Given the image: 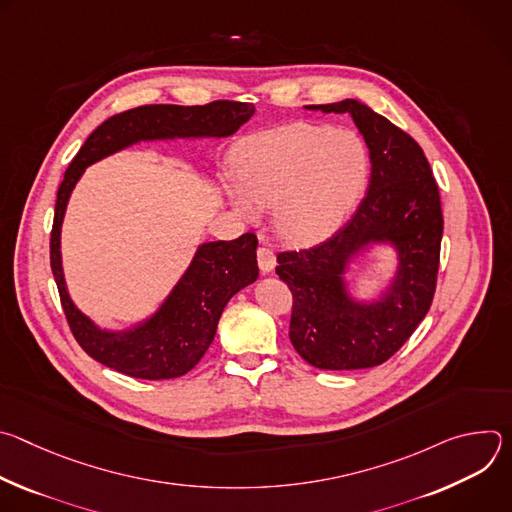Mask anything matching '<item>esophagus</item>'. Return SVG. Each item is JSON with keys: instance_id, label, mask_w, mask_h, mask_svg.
I'll use <instances>...</instances> for the list:
<instances>
[{"instance_id": "1", "label": "esophagus", "mask_w": 512, "mask_h": 512, "mask_svg": "<svg viewBox=\"0 0 512 512\" xmlns=\"http://www.w3.org/2000/svg\"><path fill=\"white\" fill-rule=\"evenodd\" d=\"M257 263H259V269H261L263 273H271V271L275 269V265H277L275 253H273L271 249H267V247H259V251H257Z\"/></svg>"}]
</instances>
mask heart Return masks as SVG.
<instances>
[{
  "label": "heart",
  "instance_id": "obj_1",
  "mask_svg": "<svg viewBox=\"0 0 512 512\" xmlns=\"http://www.w3.org/2000/svg\"><path fill=\"white\" fill-rule=\"evenodd\" d=\"M237 184L227 186L235 210L255 221L275 208L277 235L316 245L338 233L356 210L371 174L364 139L350 129L289 123L243 139L233 152Z\"/></svg>",
  "mask_w": 512,
  "mask_h": 512
}]
</instances>
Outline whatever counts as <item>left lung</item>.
Listing matches in <instances>:
<instances>
[{
    "label": "left lung",
    "instance_id": "obj_1",
    "mask_svg": "<svg viewBox=\"0 0 512 512\" xmlns=\"http://www.w3.org/2000/svg\"><path fill=\"white\" fill-rule=\"evenodd\" d=\"M310 111L352 117L371 154V184L334 237L277 255V275L294 296L289 340L316 369H371L391 358L425 318L440 267L444 216L440 190L417 141L356 99ZM383 246L396 269L375 297L360 299L347 273L360 255Z\"/></svg>",
    "mask_w": 512,
    "mask_h": 512
}]
</instances>
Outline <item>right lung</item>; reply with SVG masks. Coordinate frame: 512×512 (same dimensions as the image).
<instances>
[{
	"instance_id": "add662e5",
	"label": "right lung",
	"mask_w": 512,
	"mask_h": 512,
	"mask_svg": "<svg viewBox=\"0 0 512 512\" xmlns=\"http://www.w3.org/2000/svg\"><path fill=\"white\" fill-rule=\"evenodd\" d=\"M255 113L253 103L214 101L208 105H143L101 123L70 162L58 188L50 235V265L68 326L83 350L133 379H176L192 371L214 340L229 300L259 277L257 237L198 245L190 265L156 312L127 328H103L72 302L60 235L72 190L85 170L141 141L221 139L233 135Z\"/></svg>"
}]
</instances>
